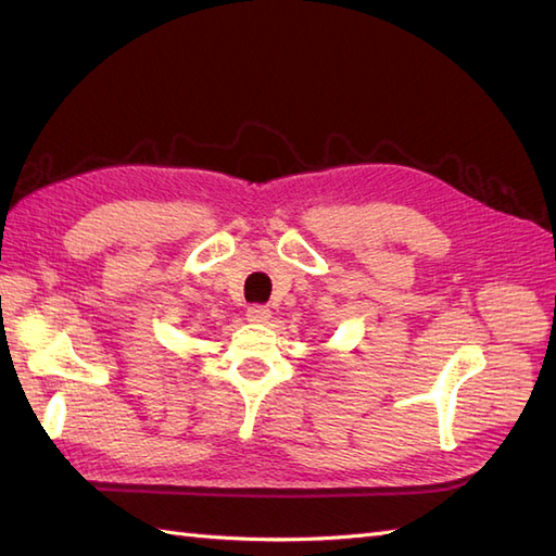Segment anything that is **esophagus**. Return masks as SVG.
<instances>
[{
  "label": "esophagus",
  "mask_w": 556,
  "mask_h": 556,
  "mask_svg": "<svg viewBox=\"0 0 556 556\" xmlns=\"http://www.w3.org/2000/svg\"><path fill=\"white\" fill-rule=\"evenodd\" d=\"M245 317H248V323L265 325L271 317V313H269V308H265V305H251V308H248V313H245Z\"/></svg>",
  "instance_id": "esophagus-1"
}]
</instances>
